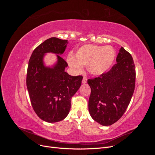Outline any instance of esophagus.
Wrapping results in <instances>:
<instances>
[{
	"instance_id": "1",
	"label": "esophagus",
	"mask_w": 155,
	"mask_h": 155,
	"mask_svg": "<svg viewBox=\"0 0 155 155\" xmlns=\"http://www.w3.org/2000/svg\"><path fill=\"white\" fill-rule=\"evenodd\" d=\"M87 82V78H86L85 76H84L83 78V80H82V83L85 84V83H86Z\"/></svg>"
}]
</instances>
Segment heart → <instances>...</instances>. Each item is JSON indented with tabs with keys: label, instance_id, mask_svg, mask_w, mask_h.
Listing matches in <instances>:
<instances>
[{
	"label": "heart",
	"instance_id": "1",
	"mask_svg": "<svg viewBox=\"0 0 155 155\" xmlns=\"http://www.w3.org/2000/svg\"><path fill=\"white\" fill-rule=\"evenodd\" d=\"M115 58L116 51L111 46L85 45L77 50L75 58L68 55L67 62L74 71H81L83 66L93 76H101L111 68Z\"/></svg>",
	"mask_w": 155,
	"mask_h": 155
}]
</instances>
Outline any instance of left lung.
<instances>
[{"label": "left lung", "mask_w": 155, "mask_h": 155, "mask_svg": "<svg viewBox=\"0 0 155 155\" xmlns=\"http://www.w3.org/2000/svg\"><path fill=\"white\" fill-rule=\"evenodd\" d=\"M116 63L110 71L87 82L91 88L89 113L104 126L111 125L123 116L134 91L136 72L132 56L121 47Z\"/></svg>", "instance_id": "1"}]
</instances>
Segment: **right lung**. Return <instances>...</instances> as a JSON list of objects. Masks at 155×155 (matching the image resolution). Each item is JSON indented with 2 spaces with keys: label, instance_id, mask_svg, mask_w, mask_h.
Returning a JSON list of instances; mask_svg holds the SVG:
<instances>
[{
  "label": "right lung",
  "instance_id": "add662e5",
  "mask_svg": "<svg viewBox=\"0 0 155 155\" xmlns=\"http://www.w3.org/2000/svg\"><path fill=\"white\" fill-rule=\"evenodd\" d=\"M67 40L51 37L34 50L27 70L26 86L33 109L45 121L55 123L64 120L71 107V99L81 85L82 76H72L65 72L67 62L61 57ZM56 54L51 66L44 63L45 54Z\"/></svg>",
  "mask_w": 155,
  "mask_h": 155
}]
</instances>
